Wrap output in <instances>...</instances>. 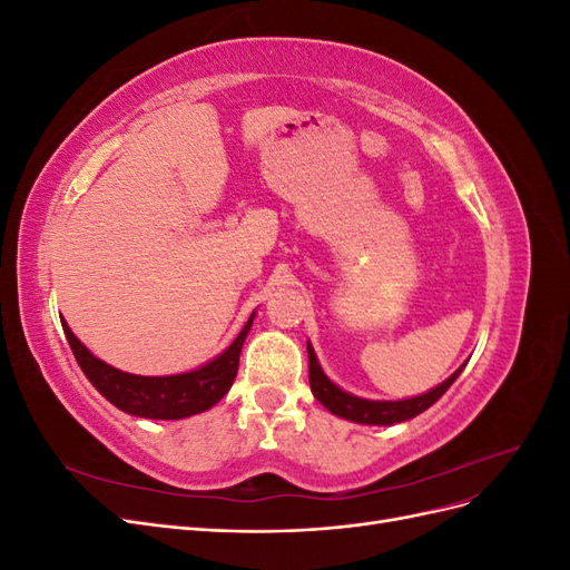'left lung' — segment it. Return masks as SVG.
<instances>
[{
  "label": "left lung",
  "mask_w": 570,
  "mask_h": 570,
  "mask_svg": "<svg viewBox=\"0 0 570 570\" xmlns=\"http://www.w3.org/2000/svg\"><path fill=\"white\" fill-rule=\"evenodd\" d=\"M308 352V383H312V392L316 400L340 419H347L354 423H364V425H392V423H402L413 416H419L425 409L433 406L440 396L452 387V383L459 377V371H454L446 381L438 387H433L425 394L411 396V400H400V402H373V400H361V396H354L350 392L340 390L331 377H327L318 364V358L314 354L312 344H306Z\"/></svg>",
  "instance_id": "1"
}]
</instances>
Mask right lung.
<instances>
[{
    "label": "right lung",
    "mask_w": 570,
    "mask_h": 570,
    "mask_svg": "<svg viewBox=\"0 0 570 570\" xmlns=\"http://www.w3.org/2000/svg\"><path fill=\"white\" fill-rule=\"evenodd\" d=\"M252 321L254 314L249 316V321L226 352L218 354L214 361H209V364H204L197 371L178 375H132L126 371H118L85 347V344L71 333V327H68L66 321H61V325L78 366L88 375V381L97 387V392L105 394L114 406L130 413V416L176 421L212 409L226 396L237 375L239 352H243Z\"/></svg>",
    "instance_id": "1"
}]
</instances>
